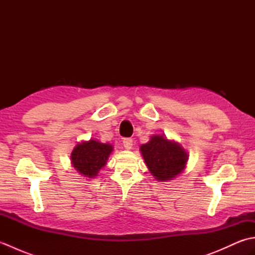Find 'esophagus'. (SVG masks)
Listing matches in <instances>:
<instances>
[{"instance_id": "esophagus-1", "label": "esophagus", "mask_w": 255, "mask_h": 255, "mask_svg": "<svg viewBox=\"0 0 255 255\" xmlns=\"http://www.w3.org/2000/svg\"><path fill=\"white\" fill-rule=\"evenodd\" d=\"M123 143H124V147H125V149L129 150V149H131L133 141H132V139H131V138H125V139L123 140Z\"/></svg>"}]
</instances>
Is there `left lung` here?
<instances>
[{"label": "left lung", "instance_id": "left-lung-1", "mask_svg": "<svg viewBox=\"0 0 255 255\" xmlns=\"http://www.w3.org/2000/svg\"><path fill=\"white\" fill-rule=\"evenodd\" d=\"M140 150L149 171L159 181H169L180 174L187 161L185 150L163 136L151 137Z\"/></svg>", "mask_w": 255, "mask_h": 255}]
</instances>
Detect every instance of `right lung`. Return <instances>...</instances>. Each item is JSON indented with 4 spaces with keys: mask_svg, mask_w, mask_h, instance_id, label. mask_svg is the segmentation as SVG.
Instances as JSON below:
<instances>
[{
    "mask_svg": "<svg viewBox=\"0 0 255 255\" xmlns=\"http://www.w3.org/2000/svg\"><path fill=\"white\" fill-rule=\"evenodd\" d=\"M113 147L108 143H102L96 140L77 144L72 151L71 160L75 170L86 177H94L106 164L108 155Z\"/></svg>",
    "mask_w": 255,
    "mask_h": 255,
    "instance_id": "1",
    "label": "right lung"
}]
</instances>
